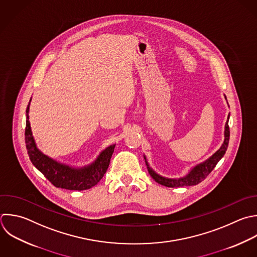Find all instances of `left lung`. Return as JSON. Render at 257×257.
Wrapping results in <instances>:
<instances>
[{"label":"left lung","instance_id":"left-lung-1","mask_svg":"<svg viewBox=\"0 0 257 257\" xmlns=\"http://www.w3.org/2000/svg\"><path fill=\"white\" fill-rule=\"evenodd\" d=\"M226 98V96H225ZM229 116L227 117V121L225 123V131H224V142L221 146V148L214 153L209 159H207L205 162L198 164L197 166H195L189 173L188 175H186L183 178L180 179H169V178H165L160 176L159 174H157L149 165V163L147 162L146 157L145 161H146V165L148 167V171L150 173V175L152 176V178L159 184L166 186V187H170V188H176V187H185V186H194L199 184L200 182H202L211 172L212 170L216 167L217 163L223 158V156L226 153V150L228 148V143H229V137H230V131H229V125H228V120H229Z\"/></svg>","mask_w":257,"mask_h":257}]
</instances>
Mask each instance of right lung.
Here are the masks:
<instances>
[{
	"label": "right lung",
	"mask_w": 257,
	"mask_h": 257,
	"mask_svg": "<svg viewBox=\"0 0 257 257\" xmlns=\"http://www.w3.org/2000/svg\"><path fill=\"white\" fill-rule=\"evenodd\" d=\"M29 105L26 110L25 143L32 164L57 188L66 190H87L95 186L104 176L114 151L115 145L109 146L100 153L97 159L89 166L76 169L60 164L47 157L36 147L29 121Z\"/></svg>",
	"instance_id": "add662e5"
}]
</instances>
